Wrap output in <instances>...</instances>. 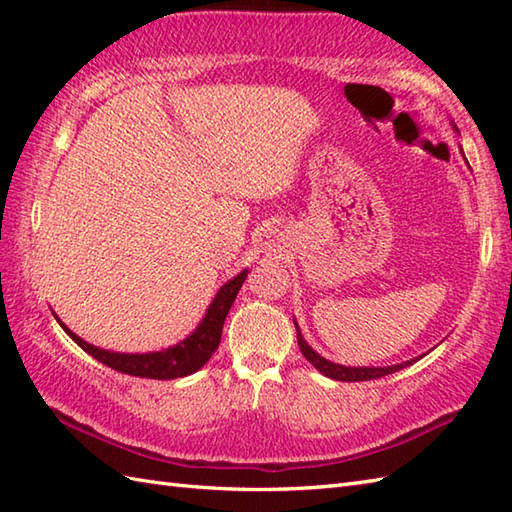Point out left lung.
Masks as SVG:
<instances>
[{"label":"left lung","instance_id":"8db88e82","mask_svg":"<svg viewBox=\"0 0 512 512\" xmlns=\"http://www.w3.org/2000/svg\"><path fill=\"white\" fill-rule=\"evenodd\" d=\"M297 341H299L301 354L306 356V361H310L314 367H317L321 374H325L328 378H334V380H343V383H356V380H372V378L394 374V372H398V369L413 365L418 361V358H411V361L391 365V367H345V365H336V363L328 361V358H323V356L314 352L312 347L306 341H303L299 328H297Z\"/></svg>","mask_w":512,"mask_h":512}]
</instances>
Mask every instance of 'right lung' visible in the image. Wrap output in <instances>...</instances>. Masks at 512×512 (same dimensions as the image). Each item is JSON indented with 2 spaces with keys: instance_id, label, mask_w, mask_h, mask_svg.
I'll return each mask as SVG.
<instances>
[{
  "instance_id": "obj_1",
  "label": "right lung",
  "mask_w": 512,
  "mask_h": 512,
  "mask_svg": "<svg viewBox=\"0 0 512 512\" xmlns=\"http://www.w3.org/2000/svg\"><path fill=\"white\" fill-rule=\"evenodd\" d=\"M246 279V270H242L235 279L228 281V284L222 286V290L217 292V297L206 310V317L198 325L189 339H184L176 347H169V350L162 352H151V354H118V352H105L101 347H94L90 343H85L81 336H76L72 330L65 328L61 323V328L72 336V341L83 347L85 352L92 354L96 361H101L103 365L116 369V372H123L129 376H140V378H158V380H169V378H180V376H189L193 372L209 361L213 352L217 350L222 339V325L228 310H231L233 301L237 297L239 288H242Z\"/></svg>"
}]
</instances>
